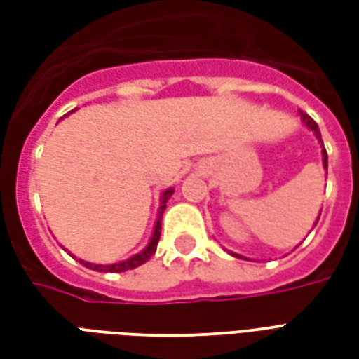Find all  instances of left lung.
<instances>
[{
  "label": "left lung",
  "instance_id": "obj_1",
  "mask_svg": "<svg viewBox=\"0 0 359 359\" xmlns=\"http://www.w3.org/2000/svg\"><path fill=\"white\" fill-rule=\"evenodd\" d=\"M300 117H302V121H304V125L308 126L309 130H313V134H316V138H317V140H319V144L323 146V140H321V133H319V128H317L316 121L309 117V115H306L304 111H300ZM321 151H323V167H325V169H327V149L323 148V149H321ZM317 221H319V217H317ZM231 256L242 257V256H238V254H233V252H231Z\"/></svg>",
  "mask_w": 359,
  "mask_h": 359
}]
</instances>
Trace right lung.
<instances>
[{
	"instance_id": "1",
	"label": "right lung",
	"mask_w": 359,
	"mask_h": 359,
	"mask_svg": "<svg viewBox=\"0 0 359 359\" xmlns=\"http://www.w3.org/2000/svg\"><path fill=\"white\" fill-rule=\"evenodd\" d=\"M172 188H167L163 194H161V205H159V213H157V221L156 226H154V233H151V238H149L148 246L138 252V254H134L133 257H128V259H123V262H118V264H111V265H100V264H90V262H84V259H79L84 267H88V269L100 271V273H123V271L134 269V267H140L142 264H146L149 257L156 254L157 250V242H159V236H161V217H163V211L167 208V202H169V198L172 196Z\"/></svg>"
}]
</instances>
